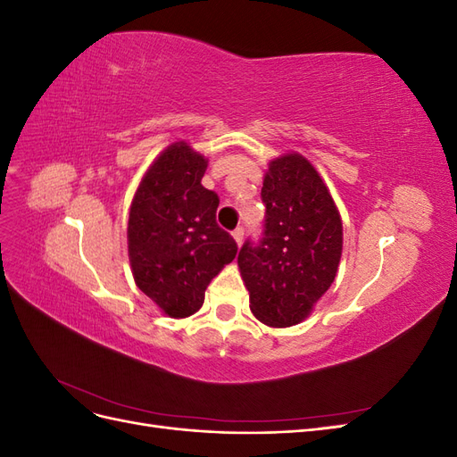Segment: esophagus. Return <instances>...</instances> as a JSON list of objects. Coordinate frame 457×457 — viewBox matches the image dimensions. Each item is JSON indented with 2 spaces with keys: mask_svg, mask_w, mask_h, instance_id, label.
I'll use <instances>...</instances> for the list:
<instances>
[{
  "mask_svg": "<svg viewBox=\"0 0 457 457\" xmlns=\"http://www.w3.org/2000/svg\"><path fill=\"white\" fill-rule=\"evenodd\" d=\"M232 238H234V240H237V244L240 245V244L244 242V228H242V227H238V228H234V230H232Z\"/></svg>",
  "mask_w": 457,
  "mask_h": 457,
  "instance_id": "obj_1",
  "label": "esophagus"
}]
</instances>
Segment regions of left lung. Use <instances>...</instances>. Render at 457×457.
<instances>
[{
  "label": "left lung",
  "instance_id": "left-lung-1",
  "mask_svg": "<svg viewBox=\"0 0 457 457\" xmlns=\"http://www.w3.org/2000/svg\"><path fill=\"white\" fill-rule=\"evenodd\" d=\"M261 198L265 230L238 253L242 280L257 320L287 328L305 320L336 280L343 225L314 165L292 152L269 163Z\"/></svg>",
  "mask_w": 457,
  "mask_h": 457
}]
</instances>
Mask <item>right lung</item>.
<instances>
[{"instance_id":"add662e5","label":"right lung","mask_w":457,"mask_h":457,"mask_svg":"<svg viewBox=\"0 0 457 457\" xmlns=\"http://www.w3.org/2000/svg\"><path fill=\"white\" fill-rule=\"evenodd\" d=\"M207 160L185 141L152 162L128 220V252L137 287L171 318L200 311L205 289L238 245L215 220L219 196L202 187Z\"/></svg>"}]
</instances>
